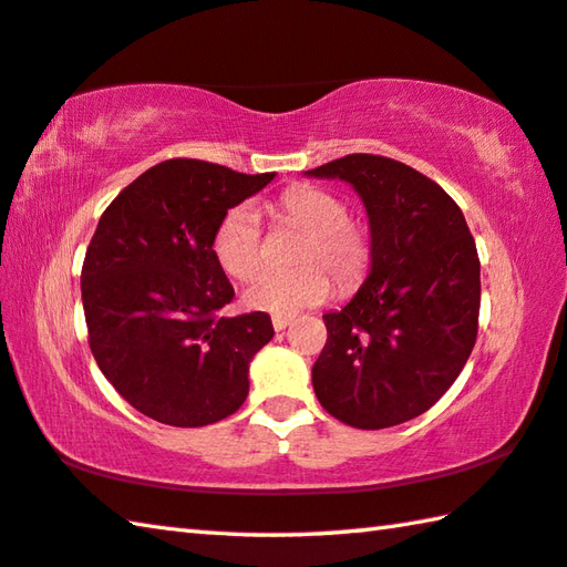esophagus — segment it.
Wrapping results in <instances>:
<instances>
[{
    "instance_id": "obj_1",
    "label": "esophagus",
    "mask_w": 567,
    "mask_h": 567,
    "mask_svg": "<svg viewBox=\"0 0 567 567\" xmlns=\"http://www.w3.org/2000/svg\"><path fill=\"white\" fill-rule=\"evenodd\" d=\"M292 324V318H280V315H277V318H272V328L277 330V332H282V330H287Z\"/></svg>"
}]
</instances>
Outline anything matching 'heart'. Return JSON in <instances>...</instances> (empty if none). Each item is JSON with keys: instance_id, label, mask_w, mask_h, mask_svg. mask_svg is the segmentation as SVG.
Listing matches in <instances>:
<instances>
[{"instance_id": "obj_1", "label": "heart", "mask_w": 567, "mask_h": 567, "mask_svg": "<svg viewBox=\"0 0 567 567\" xmlns=\"http://www.w3.org/2000/svg\"><path fill=\"white\" fill-rule=\"evenodd\" d=\"M277 213L310 233L297 257L305 265L300 270H265L252 277L265 257L262 219L252 205L233 207L215 229L213 252L219 267L237 280L252 277L243 292L249 310L287 318L330 300L334 280L324 266L344 285L360 280L370 262V239L360 225L350 223L348 205L340 197L315 187H295L280 197Z\"/></svg>"}]
</instances>
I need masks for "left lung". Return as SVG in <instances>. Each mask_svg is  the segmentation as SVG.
Wrapping results in <instances>:
<instances>
[{
    "label": "left lung",
    "mask_w": 567,
    "mask_h": 567,
    "mask_svg": "<svg viewBox=\"0 0 567 567\" xmlns=\"http://www.w3.org/2000/svg\"><path fill=\"white\" fill-rule=\"evenodd\" d=\"M305 175L350 182L370 219L368 280L322 315L315 395L344 425H400L445 395L475 348V239L455 199L398 159L348 155Z\"/></svg>",
    "instance_id": "obj_1"
}]
</instances>
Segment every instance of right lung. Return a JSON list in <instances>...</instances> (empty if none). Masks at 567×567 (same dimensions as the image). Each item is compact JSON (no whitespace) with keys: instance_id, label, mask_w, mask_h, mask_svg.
<instances>
[{"instance_id":"add662e5","label":"right lung","mask_w":567,"mask_h":567,"mask_svg":"<svg viewBox=\"0 0 567 567\" xmlns=\"http://www.w3.org/2000/svg\"><path fill=\"white\" fill-rule=\"evenodd\" d=\"M275 179L167 159L104 209L82 265L90 350L134 410L203 427L239 410L249 360L272 340L267 312L225 318L235 290L213 252L219 219Z\"/></svg>"}]
</instances>
